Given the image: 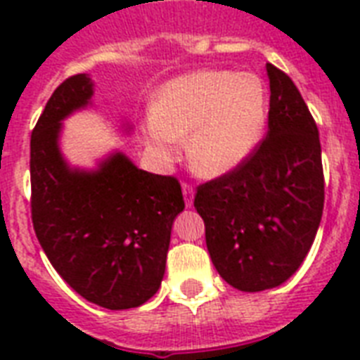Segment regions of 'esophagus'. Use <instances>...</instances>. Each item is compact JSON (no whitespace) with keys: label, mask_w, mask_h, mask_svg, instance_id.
<instances>
[{"label":"esophagus","mask_w":360,"mask_h":360,"mask_svg":"<svg viewBox=\"0 0 360 360\" xmlns=\"http://www.w3.org/2000/svg\"><path fill=\"white\" fill-rule=\"evenodd\" d=\"M183 196H185L186 207H191L192 202H194V188L188 183H183Z\"/></svg>","instance_id":"esophagus-1"}]
</instances>
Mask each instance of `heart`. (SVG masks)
Wrapping results in <instances>:
<instances>
[{
	"label": "heart",
	"instance_id": "1",
	"mask_svg": "<svg viewBox=\"0 0 360 360\" xmlns=\"http://www.w3.org/2000/svg\"><path fill=\"white\" fill-rule=\"evenodd\" d=\"M269 117V91L248 70H196L169 82L146 121L149 146L162 160L186 157L200 175L239 168L259 146Z\"/></svg>",
	"mask_w": 360,
	"mask_h": 360
}]
</instances>
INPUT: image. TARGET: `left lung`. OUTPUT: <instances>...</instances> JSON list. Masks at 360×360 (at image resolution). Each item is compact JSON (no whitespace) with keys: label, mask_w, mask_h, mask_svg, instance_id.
I'll use <instances>...</instances> for the list:
<instances>
[{"label":"left lung","mask_w":360,"mask_h":360,"mask_svg":"<svg viewBox=\"0 0 360 360\" xmlns=\"http://www.w3.org/2000/svg\"><path fill=\"white\" fill-rule=\"evenodd\" d=\"M269 130L230 174L198 186L214 269L240 291L284 284L304 262L323 214L319 132L291 78L267 63Z\"/></svg>","instance_id":"8db88e82"}]
</instances>
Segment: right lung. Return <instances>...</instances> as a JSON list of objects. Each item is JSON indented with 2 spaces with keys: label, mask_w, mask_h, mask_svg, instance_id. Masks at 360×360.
I'll return each instance as SVG.
<instances>
[{
  "label": "right lung",
  "mask_w": 360,
  "mask_h": 360,
  "mask_svg": "<svg viewBox=\"0 0 360 360\" xmlns=\"http://www.w3.org/2000/svg\"><path fill=\"white\" fill-rule=\"evenodd\" d=\"M89 75L53 91L31 132V219L52 267L93 304L127 310L160 288L175 217L185 209L175 177L149 174L114 151L97 168H72L59 138L69 115L91 104Z\"/></svg>",
  "instance_id": "1"
}]
</instances>
